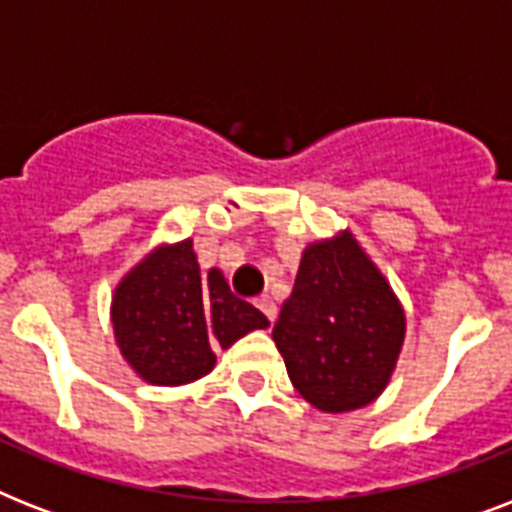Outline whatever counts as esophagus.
Returning <instances> with one entry per match:
<instances>
[{
  "mask_svg": "<svg viewBox=\"0 0 512 512\" xmlns=\"http://www.w3.org/2000/svg\"><path fill=\"white\" fill-rule=\"evenodd\" d=\"M255 305H257V308H260V311L265 313V319H268V321L276 319V303H273L271 297H268V295H260V297H257V300H255Z\"/></svg>",
  "mask_w": 512,
  "mask_h": 512,
  "instance_id": "esophagus-1",
  "label": "esophagus"
}]
</instances>
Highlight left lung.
I'll list each match as a JSON object with an SVG mask.
<instances>
[{
  "label": "left lung",
  "instance_id": "left-lung-1",
  "mask_svg": "<svg viewBox=\"0 0 512 512\" xmlns=\"http://www.w3.org/2000/svg\"><path fill=\"white\" fill-rule=\"evenodd\" d=\"M401 303L348 231L303 252L273 342L297 393L321 412H350L380 396L396 369Z\"/></svg>",
  "mask_w": 512,
  "mask_h": 512
}]
</instances>
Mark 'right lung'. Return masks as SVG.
Listing matches in <instances>:
<instances>
[{
	"label": "right lung",
	"mask_w": 512,
	"mask_h": 512,
	"mask_svg": "<svg viewBox=\"0 0 512 512\" xmlns=\"http://www.w3.org/2000/svg\"><path fill=\"white\" fill-rule=\"evenodd\" d=\"M111 321L122 356L151 385L199 380L212 372L217 348L268 327L217 268L201 276L191 239L154 249L124 276Z\"/></svg>",
	"instance_id": "right-lung-1"
}]
</instances>
